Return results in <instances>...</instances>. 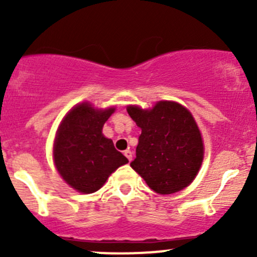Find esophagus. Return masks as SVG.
I'll return each mask as SVG.
<instances>
[{"label": "esophagus", "instance_id": "esophagus-1", "mask_svg": "<svg viewBox=\"0 0 257 257\" xmlns=\"http://www.w3.org/2000/svg\"><path fill=\"white\" fill-rule=\"evenodd\" d=\"M124 155H125L126 159H128L129 162H132V158H133V153H132L131 150H125V152H124Z\"/></svg>", "mask_w": 257, "mask_h": 257}]
</instances>
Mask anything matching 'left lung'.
I'll return each mask as SVG.
<instances>
[{"instance_id": "left-lung-1", "label": "left lung", "mask_w": 257, "mask_h": 257, "mask_svg": "<svg viewBox=\"0 0 257 257\" xmlns=\"http://www.w3.org/2000/svg\"><path fill=\"white\" fill-rule=\"evenodd\" d=\"M126 112L142 129L131 167L158 194H174L186 188L204 158L203 139L191 113L168 100H160L152 109L129 105Z\"/></svg>"}]
</instances>
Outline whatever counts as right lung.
Masks as SVG:
<instances>
[{"mask_svg":"<svg viewBox=\"0 0 257 257\" xmlns=\"http://www.w3.org/2000/svg\"><path fill=\"white\" fill-rule=\"evenodd\" d=\"M115 108L95 109L89 103L72 108L59 124L53 159L59 175L83 194L99 190L109 175L128 159L114 148L102 129Z\"/></svg>","mask_w":257,"mask_h":257,"instance_id":"right-lung-1","label":"right lung"}]
</instances>
